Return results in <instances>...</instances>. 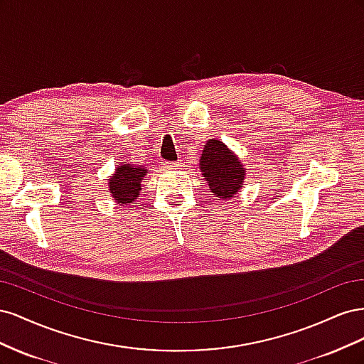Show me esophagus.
<instances>
[{
	"instance_id": "1",
	"label": "esophagus",
	"mask_w": 364,
	"mask_h": 364,
	"mask_svg": "<svg viewBox=\"0 0 364 364\" xmlns=\"http://www.w3.org/2000/svg\"><path fill=\"white\" fill-rule=\"evenodd\" d=\"M183 167V162L178 161V162H164V168L167 170H179Z\"/></svg>"
}]
</instances>
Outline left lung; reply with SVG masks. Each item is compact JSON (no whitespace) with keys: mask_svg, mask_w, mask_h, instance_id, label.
<instances>
[{"mask_svg":"<svg viewBox=\"0 0 364 364\" xmlns=\"http://www.w3.org/2000/svg\"><path fill=\"white\" fill-rule=\"evenodd\" d=\"M202 178L217 199L229 200L238 194L246 179V168L225 142L208 139L199 161Z\"/></svg>","mask_w":364,"mask_h":364,"instance_id":"obj_1","label":"left lung"}]
</instances>
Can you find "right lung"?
Here are the masks:
<instances>
[{
	"mask_svg": "<svg viewBox=\"0 0 364 364\" xmlns=\"http://www.w3.org/2000/svg\"><path fill=\"white\" fill-rule=\"evenodd\" d=\"M149 173L147 167H135L134 164H119L115 173L109 176L107 186L112 199L118 205H130L139 197L141 182Z\"/></svg>",
	"mask_w": 364,
	"mask_h": 364,
	"instance_id": "right-lung-1",
	"label": "right lung"
}]
</instances>
